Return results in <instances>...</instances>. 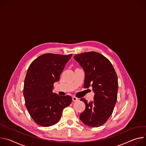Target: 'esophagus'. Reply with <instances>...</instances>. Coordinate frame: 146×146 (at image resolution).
Returning <instances> with one entry per match:
<instances>
[{
  "label": "esophagus",
  "instance_id": "34e87169",
  "mask_svg": "<svg viewBox=\"0 0 146 146\" xmlns=\"http://www.w3.org/2000/svg\"><path fill=\"white\" fill-rule=\"evenodd\" d=\"M78 100L79 99L77 98H76V97H75V96L72 97V100H73V102H76V101H78Z\"/></svg>",
  "mask_w": 146,
  "mask_h": 146
}]
</instances>
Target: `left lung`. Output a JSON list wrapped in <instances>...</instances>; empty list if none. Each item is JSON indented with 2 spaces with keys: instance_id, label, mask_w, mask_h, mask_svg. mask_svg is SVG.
I'll list each match as a JSON object with an SVG mask.
<instances>
[{
  "instance_id": "1",
  "label": "left lung",
  "mask_w": 146,
  "mask_h": 146,
  "mask_svg": "<svg viewBox=\"0 0 146 146\" xmlns=\"http://www.w3.org/2000/svg\"><path fill=\"white\" fill-rule=\"evenodd\" d=\"M74 58L84 70V88L88 89L91 86L94 93L93 100L90 102L80 99L86 107L79 118L87 126H100L111 115L117 100L118 82L116 72L111 62L98 52L83 53L75 55Z\"/></svg>"
}]
</instances>
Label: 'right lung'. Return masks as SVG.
<instances>
[{"label":"right lung","instance_id":"add662e5","mask_svg":"<svg viewBox=\"0 0 146 146\" xmlns=\"http://www.w3.org/2000/svg\"><path fill=\"white\" fill-rule=\"evenodd\" d=\"M72 55L44 54L32 61L28 69L23 90L25 106L32 118L40 126L57 123L63 109L72 102L70 96L53 93L54 83L59 80Z\"/></svg>","mask_w":146,"mask_h":146}]
</instances>
